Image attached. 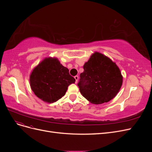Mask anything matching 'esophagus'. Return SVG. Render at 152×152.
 I'll use <instances>...</instances> for the list:
<instances>
[{"mask_svg":"<svg viewBox=\"0 0 152 152\" xmlns=\"http://www.w3.org/2000/svg\"><path fill=\"white\" fill-rule=\"evenodd\" d=\"M74 78H75V83H77L78 80H79V76L76 75V76L74 77Z\"/></svg>","mask_w":152,"mask_h":152,"instance_id":"34e87169","label":"esophagus"}]
</instances>
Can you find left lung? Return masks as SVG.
<instances>
[{"label": "left lung", "mask_w": 152, "mask_h": 152, "mask_svg": "<svg viewBox=\"0 0 152 152\" xmlns=\"http://www.w3.org/2000/svg\"><path fill=\"white\" fill-rule=\"evenodd\" d=\"M78 86L84 97L93 104L110 102L115 97L123 77L115 63L103 54L95 52L83 66Z\"/></svg>", "instance_id": "8db88e82"}]
</instances>
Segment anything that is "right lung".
I'll list each match as a JSON object with an SVG mask.
<instances>
[{
    "instance_id": "1",
    "label": "right lung",
    "mask_w": 152,
    "mask_h": 152,
    "mask_svg": "<svg viewBox=\"0 0 152 152\" xmlns=\"http://www.w3.org/2000/svg\"><path fill=\"white\" fill-rule=\"evenodd\" d=\"M75 79L57 58H47L37 66L30 77L31 90L47 103H54L65 94L68 87Z\"/></svg>"
}]
</instances>
